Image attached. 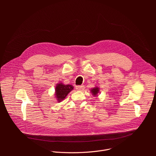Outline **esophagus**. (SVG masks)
I'll return each mask as SVG.
<instances>
[{"label": "esophagus", "mask_w": 156, "mask_h": 156, "mask_svg": "<svg viewBox=\"0 0 156 156\" xmlns=\"http://www.w3.org/2000/svg\"><path fill=\"white\" fill-rule=\"evenodd\" d=\"M84 86H83V85H78V86H76V89L78 91H82L84 90Z\"/></svg>", "instance_id": "34e87169"}]
</instances>
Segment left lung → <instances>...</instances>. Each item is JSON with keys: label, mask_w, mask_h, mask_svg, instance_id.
Listing matches in <instances>:
<instances>
[{"label": "left lung", "mask_w": 156, "mask_h": 156, "mask_svg": "<svg viewBox=\"0 0 156 156\" xmlns=\"http://www.w3.org/2000/svg\"><path fill=\"white\" fill-rule=\"evenodd\" d=\"M99 88H98V87H94V88L92 89L91 91V93H92L93 95H94V96H96V95H97V94L99 93Z\"/></svg>", "instance_id": "8db88e82"}]
</instances>
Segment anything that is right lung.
Wrapping results in <instances>:
<instances>
[{
  "instance_id": "add662e5",
  "label": "right lung",
  "mask_w": 156,
  "mask_h": 156,
  "mask_svg": "<svg viewBox=\"0 0 156 156\" xmlns=\"http://www.w3.org/2000/svg\"><path fill=\"white\" fill-rule=\"evenodd\" d=\"M73 89V86L70 84L65 85L62 83L57 84L55 87V95L57 101L60 102L63 100Z\"/></svg>"
}]
</instances>
